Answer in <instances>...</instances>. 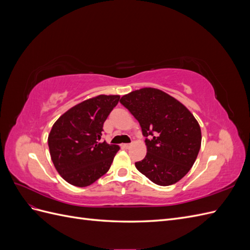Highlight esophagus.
Listing matches in <instances>:
<instances>
[{
    "label": "esophagus",
    "instance_id": "1",
    "mask_svg": "<svg viewBox=\"0 0 250 250\" xmlns=\"http://www.w3.org/2000/svg\"><path fill=\"white\" fill-rule=\"evenodd\" d=\"M130 146H131V144H122V145H121V147L124 148V149H128V148H130Z\"/></svg>",
    "mask_w": 250,
    "mask_h": 250
}]
</instances>
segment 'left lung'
<instances>
[{
	"mask_svg": "<svg viewBox=\"0 0 250 250\" xmlns=\"http://www.w3.org/2000/svg\"><path fill=\"white\" fill-rule=\"evenodd\" d=\"M121 104L139 121L147 146L137 169L158 186L177 183L191 170L201 146L197 120L183 103L161 89L144 87L124 95Z\"/></svg>",
	"mask_w": 250,
	"mask_h": 250,
	"instance_id": "left-lung-1",
	"label": "left lung"
}]
</instances>
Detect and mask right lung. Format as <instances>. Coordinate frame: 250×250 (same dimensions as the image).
<instances>
[{
  "instance_id": "1",
  "label": "right lung",
  "mask_w": 250,
  "mask_h": 250,
  "mask_svg": "<svg viewBox=\"0 0 250 250\" xmlns=\"http://www.w3.org/2000/svg\"><path fill=\"white\" fill-rule=\"evenodd\" d=\"M120 100L118 95H99L65 111L48 138L52 162L65 181L87 187L106 173L120 147L101 142L103 124Z\"/></svg>"
}]
</instances>
